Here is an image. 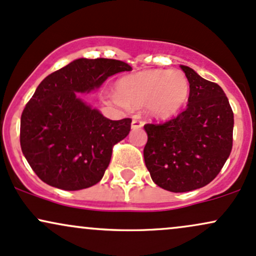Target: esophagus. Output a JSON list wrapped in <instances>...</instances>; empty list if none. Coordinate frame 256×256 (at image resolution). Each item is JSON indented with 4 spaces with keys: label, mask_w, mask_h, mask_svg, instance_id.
Listing matches in <instances>:
<instances>
[{
    "label": "esophagus",
    "mask_w": 256,
    "mask_h": 256,
    "mask_svg": "<svg viewBox=\"0 0 256 256\" xmlns=\"http://www.w3.org/2000/svg\"><path fill=\"white\" fill-rule=\"evenodd\" d=\"M143 125H144V122H143V120H140V116H134V120H132L131 128H134V130H136V128H142Z\"/></svg>",
    "instance_id": "esophagus-1"
}]
</instances>
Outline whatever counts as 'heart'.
<instances>
[{"mask_svg": "<svg viewBox=\"0 0 256 256\" xmlns=\"http://www.w3.org/2000/svg\"><path fill=\"white\" fill-rule=\"evenodd\" d=\"M189 94V80L180 70H146L120 78L113 101L128 107L144 106L152 118L168 119L183 110Z\"/></svg>", "mask_w": 256, "mask_h": 256, "instance_id": "b5f03b06", "label": "heart"}]
</instances>
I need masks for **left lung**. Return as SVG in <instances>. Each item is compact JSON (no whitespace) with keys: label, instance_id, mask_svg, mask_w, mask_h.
<instances>
[{"label":"left lung","instance_id":"1","mask_svg":"<svg viewBox=\"0 0 256 256\" xmlns=\"http://www.w3.org/2000/svg\"><path fill=\"white\" fill-rule=\"evenodd\" d=\"M180 68L190 84L186 110L161 124H146V166L155 184L185 192L210 184L230 156L234 112L216 83Z\"/></svg>","mask_w":256,"mask_h":256}]
</instances>
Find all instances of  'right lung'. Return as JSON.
Returning a JSON list of instances; mask_svg holds the SVG:
<instances>
[{"label":"right lung","mask_w":256,"mask_h":256,"mask_svg":"<svg viewBox=\"0 0 256 256\" xmlns=\"http://www.w3.org/2000/svg\"><path fill=\"white\" fill-rule=\"evenodd\" d=\"M131 70L113 58H78L38 85L22 110L20 146L40 180L68 192L101 180L113 146L128 136L132 120L104 118L78 92H89L110 76Z\"/></svg>","instance_id":"obj_1"}]
</instances>
